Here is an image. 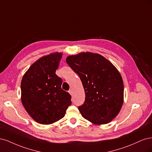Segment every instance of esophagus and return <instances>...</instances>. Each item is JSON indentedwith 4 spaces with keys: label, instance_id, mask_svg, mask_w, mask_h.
<instances>
[{
    "label": "esophagus",
    "instance_id": "obj_1",
    "mask_svg": "<svg viewBox=\"0 0 152 152\" xmlns=\"http://www.w3.org/2000/svg\"><path fill=\"white\" fill-rule=\"evenodd\" d=\"M69 94H70L71 95H72V90H69Z\"/></svg>",
    "mask_w": 152,
    "mask_h": 152
}]
</instances>
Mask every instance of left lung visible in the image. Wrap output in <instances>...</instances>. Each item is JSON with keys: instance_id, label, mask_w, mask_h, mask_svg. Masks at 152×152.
Returning <instances> with one entry per match:
<instances>
[{"instance_id": "8db88e82", "label": "left lung", "mask_w": 152, "mask_h": 152, "mask_svg": "<svg viewBox=\"0 0 152 152\" xmlns=\"http://www.w3.org/2000/svg\"><path fill=\"white\" fill-rule=\"evenodd\" d=\"M66 61L84 88L85 101L78 107L81 115L95 124L111 122L124 102V84L119 71L99 53L81 52L68 56Z\"/></svg>"}]
</instances>
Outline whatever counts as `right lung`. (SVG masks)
<instances>
[{
    "mask_svg": "<svg viewBox=\"0 0 152 152\" xmlns=\"http://www.w3.org/2000/svg\"><path fill=\"white\" fill-rule=\"evenodd\" d=\"M61 52L43 56L24 73L21 83V102L31 118L41 124H50L65 115L71 96L61 88L62 79L56 71Z\"/></svg>",
    "mask_w": 152,
    "mask_h": 152,
    "instance_id": "obj_1",
    "label": "right lung"
}]
</instances>
